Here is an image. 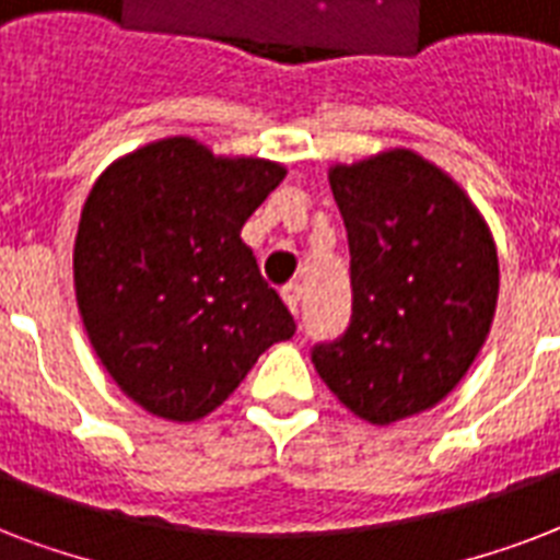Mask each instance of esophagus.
<instances>
[{
  "label": "esophagus",
  "mask_w": 560,
  "mask_h": 560,
  "mask_svg": "<svg viewBox=\"0 0 560 560\" xmlns=\"http://www.w3.org/2000/svg\"><path fill=\"white\" fill-rule=\"evenodd\" d=\"M283 301H285V306H289V312H292V315H298V312H301V303H303V289L298 283H289L283 289Z\"/></svg>",
  "instance_id": "1"
}]
</instances>
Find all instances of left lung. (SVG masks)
I'll use <instances>...</instances> for the list:
<instances>
[{
    "instance_id": "left-lung-1",
    "label": "left lung",
    "mask_w": 560,
    "mask_h": 560,
    "mask_svg": "<svg viewBox=\"0 0 560 560\" xmlns=\"http://www.w3.org/2000/svg\"><path fill=\"white\" fill-rule=\"evenodd\" d=\"M329 189L348 228L353 318L312 362L357 418L388 427L438 406L479 357L497 245L470 195L418 151L336 163Z\"/></svg>"
}]
</instances>
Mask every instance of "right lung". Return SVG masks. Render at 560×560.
Here are the masks:
<instances>
[{"label":"right lung","instance_id":"obj_1","mask_svg":"<svg viewBox=\"0 0 560 560\" xmlns=\"http://www.w3.org/2000/svg\"><path fill=\"white\" fill-rule=\"evenodd\" d=\"M285 166L166 137L114 160L86 195L72 277L95 357L158 418L192 423L228 400L294 320L242 224Z\"/></svg>","mask_w":560,"mask_h":560}]
</instances>
